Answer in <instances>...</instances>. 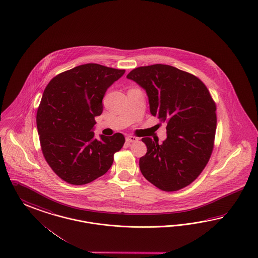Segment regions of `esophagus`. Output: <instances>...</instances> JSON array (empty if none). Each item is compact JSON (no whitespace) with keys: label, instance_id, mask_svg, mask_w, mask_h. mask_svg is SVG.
<instances>
[{"label":"esophagus","instance_id":"obj_1","mask_svg":"<svg viewBox=\"0 0 258 258\" xmlns=\"http://www.w3.org/2000/svg\"><path fill=\"white\" fill-rule=\"evenodd\" d=\"M138 141H139V139H138L137 137H134V136H128V137L126 138V142H128V143L138 142Z\"/></svg>","mask_w":258,"mask_h":258}]
</instances>
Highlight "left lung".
Segmentation results:
<instances>
[{
  "label": "left lung",
  "mask_w": 258,
  "mask_h": 258,
  "mask_svg": "<svg viewBox=\"0 0 258 258\" xmlns=\"http://www.w3.org/2000/svg\"><path fill=\"white\" fill-rule=\"evenodd\" d=\"M143 88L150 113L166 122L162 144L143 138L147 153L140 158L143 176L163 191L191 184L208 163L216 136V103L196 76L166 64L135 68L127 77Z\"/></svg>",
  "instance_id": "8db88e82"
}]
</instances>
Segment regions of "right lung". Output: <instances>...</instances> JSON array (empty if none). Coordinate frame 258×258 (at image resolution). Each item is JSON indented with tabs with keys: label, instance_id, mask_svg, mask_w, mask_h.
<instances>
[{
	"label": "right lung",
	"instance_id": "obj_1",
	"mask_svg": "<svg viewBox=\"0 0 258 258\" xmlns=\"http://www.w3.org/2000/svg\"><path fill=\"white\" fill-rule=\"evenodd\" d=\"M124 73L86 63L58 74L45 87L36 119L41 147L51 169L67 183L83 185L104 175L123 146L122 134L96 139L94 126L105 92Z\"/></svg>",
	"mask_w": 258,
	"mask_h": 258
}]
</instances>
